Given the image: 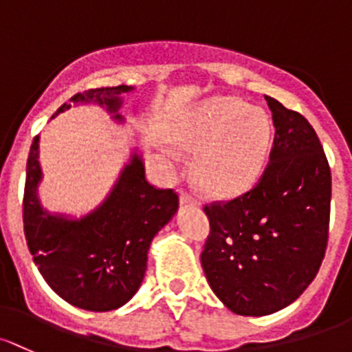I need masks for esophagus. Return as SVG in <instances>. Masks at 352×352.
<instances>
[{"label":"esophagus","mask_w":352,"mask_h":352,"mask_svg":"<svg viewBox=\"0 0 352 352\" xmlns=\"http://www.w3.org/2000/svg\"><path fill=\"white\" fill-rule=\"evenodd\" d=\"M180 204L182 206H195L199 204V201L195 199V195L188 190H180Z\"/></svg>","instance_id":"34e87169"}]
</instances>
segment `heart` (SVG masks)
I'll return each mask as SVG.
<instances>
[{
	"label": "heart",
	"instance_id": "heart-1",
	"mask_svg": "<svg viewBox=\"0 0 352 352\" xmlns=\"http://www.w3.org/2000/svg\"><path fill=\"white\" fill-rule=\"evenodd\" d=\"M184 150L197 151L195 177L204 190L236 197L263 173L272 129L261 111L238 98H214L187 114L173 133Z\"/></svg>",
	"mask_w": 352,
	"mask_h": 352
}]
</instances>
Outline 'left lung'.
Returning <instances> with one entry per match:
<instances>
[{
	"label": "left lung",
	"mask_w": 352,
	"mask_h": 352,
	"mask_svg": "<svg viewBox=\"0 0 352 352\" xmlns=\"http://www.w3.org/2000/svg\"><path fill=\"white\" fill-rule=\"evenodd\" d=\"M275 138L260 180L204 206L210 231L201 261L214 294L239 316L290 305L316 278L331 219V166L312 124L265 96Z\"/></svg>",
	"instance_id": "obj_1"
}]
</instances>
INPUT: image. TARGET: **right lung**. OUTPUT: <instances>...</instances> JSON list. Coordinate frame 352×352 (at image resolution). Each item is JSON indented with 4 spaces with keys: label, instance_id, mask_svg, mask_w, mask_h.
Wrapping results in <instances>:
<instances>
[{
    "label": "right lung",
    "instance_id": "add662e5",
    "mask_svg": "<svg viewBox=\"0 0 352 352\" xmlns=\"http://www.w3.org/2000/svg\"><path fill=\"white\" fill-rule=\"evenodd\" d=\"M128 91L129 86L89 89L70 102L96 101L114 113L120 94ZM69 108L65 102L55 114ZM40 177L35 136L27 162L23 229L38 272L58 297L79 309L108 312L124 305L143 282L148 248L175 214L179 194L151 186L135 155L104 204L84 219L69 221L42 210L36 199Z\"/></svg>",
    "mask_w": 352,
    "mask_h": 352
}]
</instances>
